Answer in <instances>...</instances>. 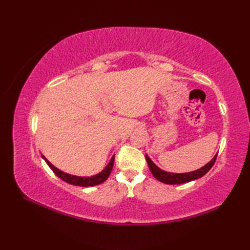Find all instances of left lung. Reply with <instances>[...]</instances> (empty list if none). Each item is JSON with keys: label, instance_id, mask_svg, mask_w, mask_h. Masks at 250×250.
Segmentation results:
<instances>
[{"label": "left lung", "instance_id": "1", "mask_svg": "<svg viewBox=\"0 0 250 250\" xmlns=\"http://www.w3.org/2000/svg\"><path fill=\"white\" fill-rule=\"evenodd\" d=\"M216 154L214 156L213 160H211L209 163H208L204 167L193 171V172H188V173H169V172H166L163 171L162 169H160L153 164V162L150 160V158L146 155V161L148 163L149 166V169L151 171V173L153 174V176L157 179L160 180L161 183L164 184H167V185H179V184H185V183H188V181H192L195 180L197 178L202 177L204 174H207L210 168L213 167L215 162H216V158H217Z\"/></svg>", "mask_w": 250, "mask_h": 250}]
</instances>
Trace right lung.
I'll return each instance as SVG.
<instances>
[{"instance_id": "add662e5", "label": "right lung", "mask_w": 250, "mask_h": 250, "mask_svg": "<svg viewBox=\"0 0 250 250\" xmlns=\"http://www.w3.org/2000/svg\"><path fill=\"white\" fill-rule=\"evenodd\" d=\"M42 157H43V160L46 161V163L48 164L49 167L52 169V171L54 172L59 178H62L67 184H71V185H74V186H79V187H93V186H97V185L102 184L103 181H105L108 178L109 174L112 170V167H113V161H115V156H112L109 164L107 165V167L105 168L101 173L97 174V175H95V176L80 177V176L71 175V174H67V173H64L62 171H60L59 169L54 167V166H53L43 155H42Z\"/></svg>"}]
</instances>
